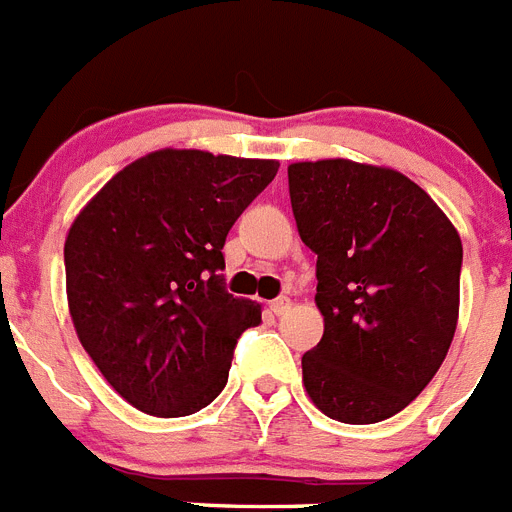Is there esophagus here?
Masks as SVG:
<instances>
[{"instance_id":"34e87169","label":"esophagus","mask_w":512,"mask_h":512,"mask_svg":"<svg viewBox=\"0 0 512 512\" xmlns=\"http://www.w3.org/2000/svg\"><path fill=\"white\" fill-rule=\"evenodd\" d=\"M288 309H291V299H288V296H278V299L270 301V311H273V314H283V311Z\"/></svg>"}]
</instances>
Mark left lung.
<instances>
[{"label": "left lung", "mask_w": 512, "mask_h": 512, "mask_svg": "<svg viewBox=\"0 0 512 512\" xmlns=\"http://www.w3.org/2000/svg\"><path fill=\"white\" fill-rule=\"evenodd\" d=\"M301 242L317 255L324 335L301 358L311 402L371 425L430 384L459 319V231L402 172L350 159L288 167Z\"/></svg>", "instance_id": "obj_1"}]
</instances>
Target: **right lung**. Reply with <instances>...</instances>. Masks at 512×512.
<instances>
[{
  "label": "right lung",
  "instance_id": "1",
  "mask_svg": "<svg viewBox=\"0 0 512 512\" xmlns=\"http://www.w3.org/2000/svg\"><path fill=\"white\" fill-rule=\"evenodd\" d=\"M273 159L162 149L92 198L64 244L82 348L136 410L185 417L219 397L260 304L224 283L234 221L273 182Z\"/></svg>",
  "mask_w": 512,
  "mask_h": 512
}]
</instances>
